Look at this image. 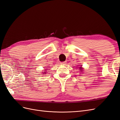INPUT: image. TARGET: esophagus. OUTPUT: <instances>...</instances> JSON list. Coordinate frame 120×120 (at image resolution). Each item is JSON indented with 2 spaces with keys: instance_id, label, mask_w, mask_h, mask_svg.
Segmentation results:
<instances>
[{
  "instance_id": "34e87169",
  "label": "esophagus",
  "mask_w": 120,
  "mask_h": 120,
  "mask_svg": "<svg viewBox=\"0 0 120 120\" xmlns=\"http://www.w3.org/2000/svg\"><path fill=\"white\" fill-rule=\"evenodd\" d=\"M67 62L66 61H64V62H61L60 64H64V65H66V64H67Z\"/></svg>"
}]
</instances>
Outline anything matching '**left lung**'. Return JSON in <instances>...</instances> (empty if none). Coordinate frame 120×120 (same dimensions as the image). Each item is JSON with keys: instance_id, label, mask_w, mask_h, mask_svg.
Returning <instances> with one entry per match:
<instances>
[{"instance_id": "left-lung-1", "label": "left lung", "mask_w": 120, "mask_h": 120, "mask_svg": "<svg viewBox=\"0 0 120 120\" xmlns=\"http://www.w3.org/2000/svg\"><path fill=\"white\" fill-rule=\"evenodd\" d=\"M79 68V70H80V71H82L83 70V68H82V67H79V68Z\"/></svg>"}]
</instances>
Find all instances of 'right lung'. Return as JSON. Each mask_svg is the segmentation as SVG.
Wrapping results in <instances>:
<instances>
[{
	"label": "right lung",
	"instance_id": "1",
	"mask_svg": "<svg viewBox=\"0 0 120 120\" xmlns=\"http://www.w3.org/2000/svg\"><path fill=\"white\" fill-rule=\"evenodd\" d=\"M42 73H43V74H45V73H46V72H42ZM43 75H44V74H43Z\"/></svg>",
	"mask_w": 120,
	"mask_h": 120
}]
</instances>
